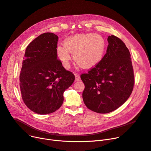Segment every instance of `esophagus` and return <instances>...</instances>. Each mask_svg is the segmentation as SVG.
I'll use <instances>...</instances> for the list:
<instances>
[{
  "instance_id": "esophagus-1",
  "label": "esophagus",
  "mask_w": 151,
  "mask_h": 151,
  "mask_svg": "<svg viewBox=\"0 0 151 151\" xmlns=\"http://www.w3.org/2000/svg\"><path fill=\"white\" fill-rule=\"evenodd\" d=\"M81 80V78H80V76L79 75H75V82H76V81H80Z\"/></svg>"
}]
</instances>
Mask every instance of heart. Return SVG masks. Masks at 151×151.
Instances as JSON below:
<instances>
[{
    "mask_svg": "<svg viewBox=\"0 0 151 151\" xmlns=\"http://www.w3.org/2000/svg\"><path fill=\"white\" fill-rule=\"evenodd\" d=\"M105 46V39L100 35L78 34L66 39L63 45H58L56 54L65 67L69 65L71 53L79 66L84 69H90L101 61Z\"/></svg>",
    "mask_w": 151,
    "mask_h": 151,
    "instance_id": "heart-1",
    "label": "heart"
}]
</instances>
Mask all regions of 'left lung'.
I'll return each mask as SVG.
<instances>
[{"mask_svg": "<svg viewBox=\"0 0 151 151\" xmlns=\"http://www.w3.org/2000/svg\"><path fill=\"white\" fill-rule=\"evenodd\" d=\"M106 53L97 65L81 75L85 88L84 104L98 113H108L120 107L131 95L134 83L130 53L120 38H108Z\"/></svg>", "mask_w": 151, "mask_h": 151, "instance_id": "obj_1", "label": "left lung"}]
</instances>
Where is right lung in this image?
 Wrapping results in <instances>:
<instances>
[{"label": "right lung", "instance_id": "right-lung-1", "mask_svg": "<svg viewBox=\"0 0 151 151\" xmlns=\"http://www.w3.org/2000/svg\"><path fill=\"white\" fill-rule=\"evenodd\" d=\"M58 37L41 34L26 47L19 75L21 97L31 111L39 114L52 113L63 101V93L75 76L58 59Z\"/></svg>", "mask_w": 151, "mask_h": 151}]
</instances>
